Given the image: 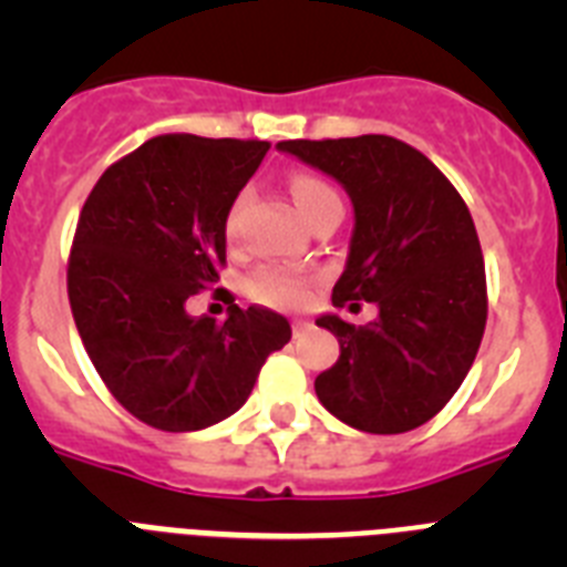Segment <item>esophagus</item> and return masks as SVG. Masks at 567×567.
Listing matches in <instances>:
<instances>
[{
  "instance_id": "1",
  "label": "esophagus",
  "mask_w": 567,
  "mask_h": 567,
  "mask_svg": "<svg viewBox=\"0 0 567 567\" xmlns=\"http://www.w3.org/2000/svg\"><path fill=\"white\" fill-rule=\"evenodd\" d=\"M307 329H309V320H292V332H295V338H300V334H303V332H307Z\"/></svg>"
}]
</instances>
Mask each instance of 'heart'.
<instances>
[{
	"mask_svg": "<svg viewBox=\"0 0 567 567\" xmlns=\"http://www.w3.org/2000/svg\"><path fill=\"white\" fill-rule=\"evenodd\" d=\"M289 193H292L295 204H298L307 221H312L320 209L340 204V195L323 178H315V175H295L289 182ZM240 209H244V198H235L233 207L227 209V218H224V233H227L229 240L238 238ZM247 292L249 298L258 300V303H267V307H303L309 300V278L280 267H264L249 275Z\"/></svg>",
	"mask_w": 567,
	"mask_h": 567,
	"instance_id": "1",
	"label": "heart"
}]
</instances>
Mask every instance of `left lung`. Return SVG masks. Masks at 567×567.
Returning <instances> with one entry per match:
<instances>
[{"mask_svg": "<svg viewBox=\"0 0 567 567\" xmlns=\"http://www.w3.org/2000/svg\"><path fill=\"white\" fill-rule=\"evenodd\" d=\"M278 147L352 195V249L332 303L369 300L380 309L365 327L318 318L338 338L340 358L318 374L315 392L360 432H412L454 398L488 318L483 249L463 195L392 135L289 138Z\"/></svg>", "mask_w": 567, "mask_h": 567, "instance_id": "8db88e82", "label": "left lung"}]
</instances>
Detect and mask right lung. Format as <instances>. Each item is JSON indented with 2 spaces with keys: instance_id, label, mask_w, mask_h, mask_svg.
Here are the masks:
<instances>
[{
  "instance_id": "add662e5",
  "label": "right lung",
  "mask_w": 567,
  "mask_h": 567,
  "mask_svg": "<svg viewBox=\"0 0 567 567\" xmlns=\"http://www.w3.org/2000/svg\"><path fill=\"white\" fill-rule=\"evenodd\" d=\"M258 138L155 135L90 189L68 258L79 338L107 392L158 432H198L247 403L260 365L289 343L269 309L187 315L221 280L224 218L267 155Z\"/></svg>"
}]
</instances>
